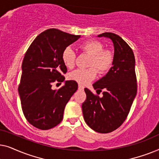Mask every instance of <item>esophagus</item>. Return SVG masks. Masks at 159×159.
I'll return each instance as SVG.
<instances>
[{"label":"esophagus","mask_w":159,"mask_h":159,"mask_svg":"<svg viewBox=\"0 0 159 159\" xmlns=\"http://www.w3.org/2000/svg\"><path fill=\"white\" fill-rule=\"evenodd\" d=\"M78 90H84V86H82V84H79V85H78Z\"/></svg>","instance_id":"34e87169"}]
</instances>
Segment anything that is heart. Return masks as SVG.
<instances>
[{
    "mask_svg": "<svg viewBox=\"0 0 159 159\" xmlns=\"http://www.w3.org/2000/svg\"><path fill=\"white\" fill-rule=\"evenodd\" d=\"M80 49L84 53L91 56L89 62V69H78L69 75V80L78 82L79 84H85L93 80L97 75L98 69L100 73L103 74L112 66L114 62V54L109 50H103V43L98 40H88L80 45ZM62 61L68 69L75 66L76 53L71 47H67L64 50L61 56Z\"/></svg>",
    "mask_w": 159,
    "mask_h": 159,
    "instance_id": "b5f03b06",
    "label": "heart"
}]
</instances>
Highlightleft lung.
<instances>
[{
  "mask_svg": "<svg viewBox=\"0 0 159 159\" xmlns=\"http://www.w3.org/2000/svg\"><path fill=\"white\" fill-rule=\"evenodd\" d=\"M105 37L114 43L113 66L101 80L93 84L95 90L103 92V97L84 88L87 98L82 103L84 119L89 127L100 133H108L122 125L129 114L137 94L135 59L129 45L121 37L105 32Z\"/></svg>",
  "mask_w": 159,
  "mask_h": 159,
  "instance_id": "left-lung-1",
  "label": "left lung"
}]
</instances>
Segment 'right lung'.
<instances>
[{
	"label": "right lung",
	"instance_id": "add662e5",
	"mask_svg": "<svg viewBox=\"0 0 159 159\" xmlns=\"http://www.w3.org/2000/svg\"><path fill=\"white\" fill-rule=\"evenodd\" d=\"M80 35L49 29L34 39L26 52L21 65L19 94L25 118L40 129H51L62 121L65 106L77 90L75 81H65L58 90L52 83L62 82L67 69L62 53Z\"/></svg>",
	"mask_w": 159,
	"mask_h": 159
}]
</instances>
